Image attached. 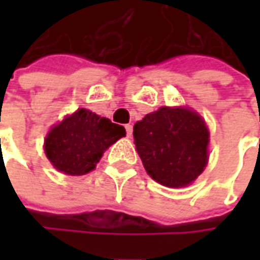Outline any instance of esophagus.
Masks as SVG:
<instances>
[{
  "label": "esophagus",
  "mask_w": 260,
  "mask_h": 260,
  "mask_svg": "<svg viewBox=\"0 0 260 260\" xmlns=\"http://www.w3.org/2000/svg\"><path fill=\"white\" fill-rule=\"evenodd\" d=\"M125 133H127V137H132V133H133V125L125 124Z\"/></svg>",
  "instance_id": "obj_1"
}]
</instances>
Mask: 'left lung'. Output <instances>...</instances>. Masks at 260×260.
<instances>
[{
  "label": "left lung",
  "mask_w": 260,
  "mask_h": 260,
  "mask_svg": "<svg viewBox=\"0 0 260 260\" xmlns=\"http://www.w3.org/2000/svg\"><path fill=\"white\" fill-rule=\"evenodd\" d=\"M133 136L146 172L165 186H186L207 166L210 133L201 115L189 108L162 107L146 114Z\"/></svg>",
  "instance_id": "8db88e82"
}]
</instances>
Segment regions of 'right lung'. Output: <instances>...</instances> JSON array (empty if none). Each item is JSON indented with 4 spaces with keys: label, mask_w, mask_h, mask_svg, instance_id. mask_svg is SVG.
Here are the masks:
<instances>
[{
    "label": "right lung",
    "mask_w": 260,
    "mask_h": 260,
    "mask_svg": "<svg viewBox=\"0 0 260 260\" xmlns=\"http://www.w3.org/2000/svg\"><path fill=\"white\" fill-rule=\"evenodd\" d=\"M124 136L123 125L79 108L50 128L45 153L59 172L79 176L91 172L105 150Z\"/></svg>",
    "instance_id": "1"
}]
</instances>
